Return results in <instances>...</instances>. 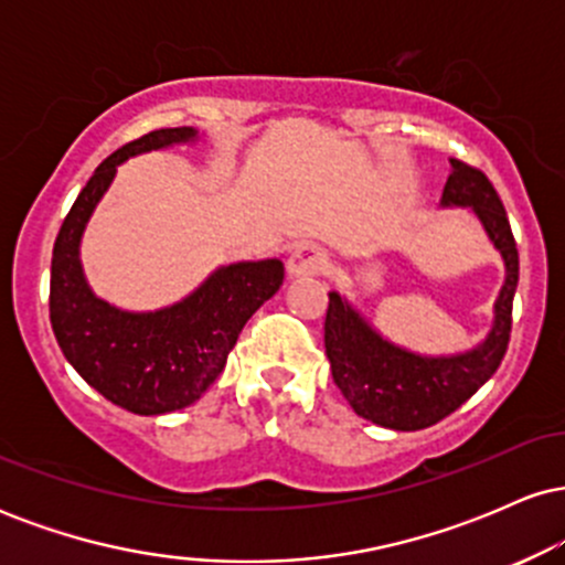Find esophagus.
Instances as JSON below:
<instances>
[{"instance_id":"obj_1","label":"esophagus","mask_w":565,"mask_h":565,"mask_svg":"<svg viewBox=\"0 0 565 565\" xmlns=\"http://www.w3.org/2000/svg\"><path fill=\"white\" fill-rule=\"evenodd\" d=\"M327 268V252L316 244H302L297 246L287 260V276H316Z\"/></svg>"}]
</instances>
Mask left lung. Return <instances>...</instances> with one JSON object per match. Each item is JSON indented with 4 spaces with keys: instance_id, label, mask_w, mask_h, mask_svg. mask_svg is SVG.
I'll use <instances>...</instances> for the list:
<instances>
[{
    "instance_id": "left-lung-1",
    "label": "left lung",
    "mask_w": 565,
    "mask_h": 565,
    "mask_svg": "<svg viewBox=\"0 0 565 565\" xmlns=\"http://www.w3.org/2000/svg\"><path fill=\"white\" fill-rule=\"evenodd\" d=\"M440 206H470L504 263L494 323L481 345L454 355L414 353L385 340L340 291H329L323 345L334 385L359 417L391 430H423L457 412L486 380H491L510 342L518 249L494 185L481 170L451 159Z\"/></svg>"
}]
</instances>
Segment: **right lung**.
Here are the masks:
<instances>
[{
	"label": "right lung",
	"instance_id": "1",
	"mask_svg": "<svg viewBox=\"0 0 565 565\" xmlns=\"http://www.w3.org/2000/svg\"><path fill=\"white\" fill-rule=\"evenodd\" d=\"M193 127L153 129L97 167L63 220L50 270V323L63 355L103 398L142 417L191 406L220 377L244 323L284 281L281 260L233 263L167 308L132 313L100 300L79 246L97 201L129 157L193 142Z\"/></svg>",
	"mask_w": 565,
	"mask_h": 565
}]
</instances>
